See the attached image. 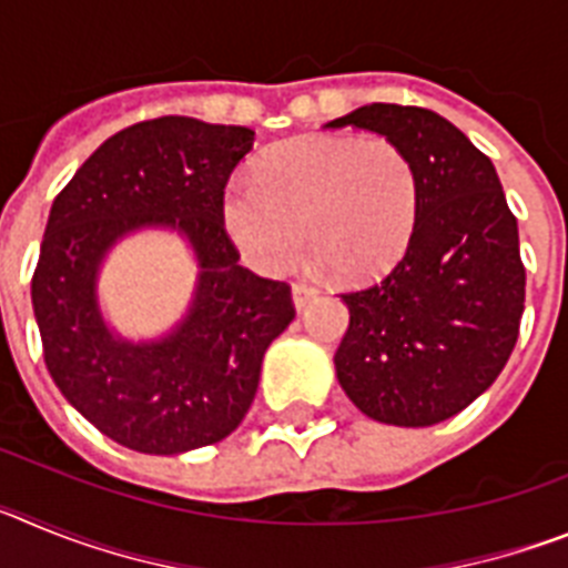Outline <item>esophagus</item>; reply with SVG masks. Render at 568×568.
<instances>
[{
    "instance_id": "34e87169",
    "label": "esophagus",
    "mask_w": 568,
    "mask_h": 568,
    "mask_svg": "<svg viewBox=\"0 0 568 568\" xmlns=\"http://www.w3.org/2000/svg\"><path fill=\"white\" fill-rule=\"evenodd\" d=\"M315 295H318V290H315V287H307V284H295V287H293L295 310L307 307V304L315 298Z\"/></svg>"
}]
</instances>
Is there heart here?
<instances>
[{"instance_id": "b5f03b06", "label": "heart", "mask_w": 568, "mask_h": 568, "mask_svg": "<svg viewBox=\"0 0 568 568\" xmlns=\"http://www.w3.org/2000/svg\"><path fill=\"white\" fill-rule=\"evenodd\" d=\"M418 215V179L386 139L307 133L275 144L258 182L233 179L222 195L230 241L261 275H284L310 239L321 267L369 278L393 267Z\"/></svg>"}]
</instances>
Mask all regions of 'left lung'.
Masks as SVG:
<instances>
[{
    "label": "left lung",
    "instance_id": "8db88e82",
    "mask_svg": "<svg viewBox=\"0 0 568 568\" xmlns=\"http://www.w3.org/2000/svg\"><path fill=\"white\" fill-rule=\"evenodd\" d=\"M324 128H358L404 150L418 215L386 278L344 293L349 327L335 375L366 418L433 426L498 378L518 341L526 270L495 164L444 115L364 104Z\"/></svg>",
    "mask_w": 568,
    "mask_h": 568
}]
</instances>
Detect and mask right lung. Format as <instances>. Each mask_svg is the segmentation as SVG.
Masks as SVG:
<instances>
[{
  "label": "right lung",
  "instance_id": "obj_1",
  "mask_svg": "<svg viewBox=\"0 0 568 568\" xmlns=\"http://www.w3.org/2000/svg\"><path fill=\"white\" fill-rule=\"evenodd\" d=\"M253 142L250 128L193 115L139 122L110 135L50 207L30 281L44 364L79 415L135 453L227 438L267 346L295 318L287 284L241 267L222 224L224 184ZM148 229L185 241L196 281L173 328L130 339L103 313L98 281L106 255Z\"/></svg>",
  "mask_w": 568,
  "mask_h": 568
}]
</instances>
